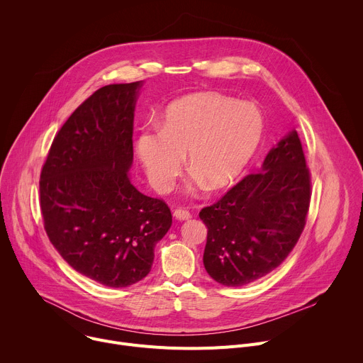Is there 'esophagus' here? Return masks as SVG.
<instances>
[{
	"mask_svg": "<svg viewBox=\"0 0 363 363\" xmlns=\"http://www.w3.org/2000/svg\"><path fill=\"white\" fill-rule=\"evenodd\" d=\"M174 217H175L177 220H179V221H186V220L191 218V213L186 211V210H184V208H177V210L174 211Z\"/></svg>",
	"mask_w": 363,
	"mask_h": 363,
	"instance_id": "esophagus-1",
	"label": "esophagus"
}]
</instances>
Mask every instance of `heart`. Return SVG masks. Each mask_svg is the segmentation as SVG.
Returning a JSON list of instances; mask_svg holds the SVG:
<instances>
[{
    "instance_id": "1",
    "label": "heart",
    "mask_w": 363,
    "mask_h": 363,
    "mask_svg": "<svg viewBox=\"0 0 363 363\" xmlns=\"http://www.w3.org/2000/svg\"><path fill=\"white\" fill-rule=\"evenodd\" d=\"M262 136L263 118L250 103L201 91L171 103L162 126L147 128L139 135L136 152L155 189H169L186 155L194 172L189 189L206 184L218 191L242 175Z\"/></svg>"
}]
</instances>
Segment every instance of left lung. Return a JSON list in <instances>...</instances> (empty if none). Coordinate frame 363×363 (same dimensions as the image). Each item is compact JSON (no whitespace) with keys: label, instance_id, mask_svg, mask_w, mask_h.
I'll return each instance as SVG.
<instances>
[{"label":"left lung","instance_id":"obj_1","mask_svg":"<svg viewBox=\"0 0 363 363\" xmlns=\"http://www.w3.org/2000/svg\"><path fill=\"white\" fill-rule=\"evenodd\" d=\"M310 195V174L293 129L270 149L260 172L201 210L208 228L206 273L223 286L240 287L279 267L304 228Z\"/></svg>","mask_w":363,"mask_h":363}]
</instances>
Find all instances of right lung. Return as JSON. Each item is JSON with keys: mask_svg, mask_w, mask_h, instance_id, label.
<instances>
[{"mask_svg": "<svg viewBox=\"0 0 363 363\" xmlns=\"http://www.w3.org/2000/svg\"><path fill=\"white\" fill-rule=\"evenodd\" d=\"M142 84H109L86 99L55 138L40 177L51 244L76 272L116 289L147 276L172 224L168 205L129 177Z\"/></svg>", "mask_w": 363, "mask_h": 363, "instance_id": "obj_1", "label": "right lung"}]
</instances>
